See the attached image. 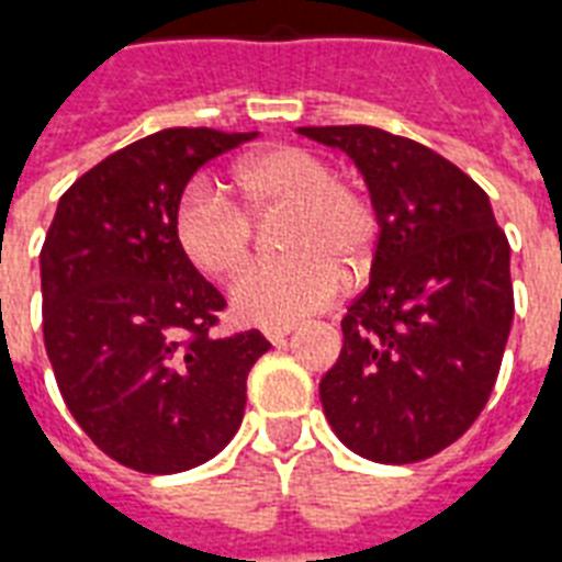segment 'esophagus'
<instances>
[{
    "mask_svg": "<svg viewBox=\"0 0 562 562\" xmlns=\"http://www.w3.org/2000/svg\"><path fill=\"white\" fill-rule=\"evenodd\" d=\"M263 334H267L269 342H276V346H278V342H284L286 337L293 334V325H278V328H267Z\"/></svg>",
    "mask_w": 562,
    "mask_h": 562,
    "instance_id": "34e87169",
    "label": "esophagus"
}]
</instances>
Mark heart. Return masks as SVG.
I'll return each mask as SVG.
<instances>
[{"instance_id": "heart-1", "label": "heart", "mask_w": 562, "mask_h": 562, "mask_svg": "<svg viewBox=\"0 0 562 562\" xmlns=\"http://www.w3.org/2000/svg\"><path fill=\"white\" fill-rule=\"evenodd\" d=\"M237 202L193 181L176 207V243L207 278L240 276L251 258V216L286 211L281 246L293 255L249 269L232 307L251 325H293L328 307L346 278L363 276L378 243V211L358 184L340 181L328 160L299 146H272L232 172Z\"/></svg>"}]
</instances>
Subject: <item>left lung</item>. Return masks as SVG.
<instances>
[{
  "instance_id": "obj_1",
  "label": "left lung",
  "mask_w": 562,
  "mask_h": 562,
  "mask_svg": "<svg viewBox=\"0 0 562 562\" xmlns=\"http://www.w3.org/2000/svg\"><path fill=\"white\" fill-rule=\"evenodd\" d=\"M299 134L358 164L381 225L369 286L319 384L322 411L360 458H434L472 428L502 369L510 243L484 190L428 146L372 125Z\"/></svg>"
}]
</instances>
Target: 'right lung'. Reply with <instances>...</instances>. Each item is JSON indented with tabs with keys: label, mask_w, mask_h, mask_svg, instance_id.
<instances>
[{
	"label": "right lung",
	"mask_w": 562,
	"mask_h": 562,
	"mask_svg": "<svg viewBox=\"0 0 562 562\" xmlns=\"http://www.w3.org/2000/svg\"><path fill=\"white\" fill-rule=\"evenodd\" d=\"M258 134L164 128L87 169L41 249L43 342L72 419L143 475L193 469L228 446L260 330L216 337L225 299L176 243L187 181Z\"/></svg>",
	"instance_id": "1"
}]
</instances>
